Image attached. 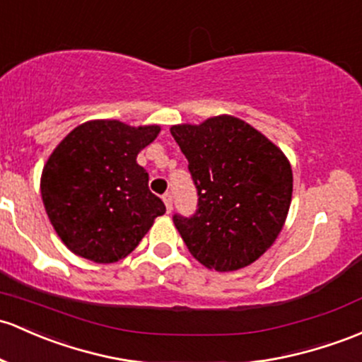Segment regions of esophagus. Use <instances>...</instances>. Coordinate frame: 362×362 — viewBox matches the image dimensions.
I'll use <instances>...</instances> for the list:
<instances>
[{
    "label": "esophagus",
    "instance_id": "obj_1",
    "mask_svg": "<svg viewBox=\"0 0 362 362\" xmlns=\"http://www.w3.org/2000/svg\"><path fill=\"white\" fill-rule=\"evenodd\" d=\"M162 200H164V204H165V209H167V212H170V211H173V195H170V193H165V195L162 197Z\"/></svg>",
    "mask_w": 362,
    "mask_h": 362
}]
</instances>
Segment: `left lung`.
<instances>
[{"mask_svg": "<svg viewBox=\"0 0 362 362\" xmlns=\"http://www.w3.org/2000/svg\"><path fill=\"white\" fill-rule=\"evenodd\" d=\"M170 134L198 192L197 212L174 216L189 254L216 271L250 266L276 242L288 216L293 174L286 155L233 115L177 124Z\"/></svg>", "mask_w": 362, "mask_h": 362, "instance_id": "obj_1", "label": "left lung"}]
</instances>
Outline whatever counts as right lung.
<instances>
[{
  "label": "right lung",
  "mask_w": 362,
  "mask_h": 362,
  "mask_svg": "<svg viewBox=\"0 0 362 362\" xmlns=\"http://www.w3.org/2000/svg\"><path fill=\"white\" fill-rule=\"evenodd\" d=\"M160 126L88 120L65 136L42 167L41 197L69 250L98 264L127 257L165 212L136 157Z\"/></svg>",
  "instance_id": "1"
}]
</instances>
